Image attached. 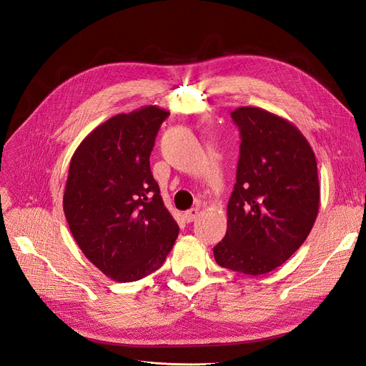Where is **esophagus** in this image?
Instances as JSON below:
<instances>
[{
    "mask_svg": "<svg viewBox=\"0 0 366 366\" xmlns=\"http://www.w3.org/2000/svg\"><path fill=\"white\" fill-rule=\"evenodd\" d=\"M197 217H199V209H196V207L187 210V212L184 214V218H185V221H187V222H193V221H196V219H197Z\"/></svg>",
    "mask_w": 366,
    "mask_h": 366,
    "instance_id": "esophagus-1",
    "label": "esophagus"
}]
</instances>
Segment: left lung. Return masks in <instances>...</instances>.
<instances>
[{"mask_svg": "<svg viewBox=\"0 0 366 366\" xmlns=\"http://www.w3.org/2000/svg\"><path fill=\"white\" fill-rule=\"evenodd\" d=\"M240 130L227 233L214 247L218 265L249 276L270 273L310 234L320 206L315 152L280 115L257 107L232 112Z\"/></svg>", "mask_w": 366, "mask_h": 366, "instance_id": "left-lung-1", "label": "left lung"}]
</instances>
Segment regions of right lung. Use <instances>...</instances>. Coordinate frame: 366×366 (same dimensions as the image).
Here are the masks:
<instances>
[{"mask_svg":"<svg viewBox=\"0 0 366 366\" xmlns=\"http://www.w3.org/2000/svg\"><path fill=\"white\" fill-rule=\"evenodd\" d=\"M169 111L157 105L117 114L75 149L64 212L86 258L115 282L162 267L179 227L152 178L149 156Z\"/></svg>","mask_w":366,"mask_h":366,"instance_id":"right-lung-1","label":"right lung"}]
</instances>
